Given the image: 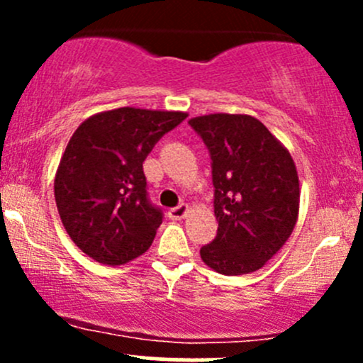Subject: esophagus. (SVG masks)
<instances>
[{
    "label": "esophagus",
    "mask_w": 363,
    "mask_h": 363,
    "mask_svg": "<svg viewBox=\"0 0 363 363\" xmlns=\"http://www.w3.org/2000/svg\"><path fill=\"white\" fill-rule=\"evenodd\" d=\"M188 212H189L188 205L181 203V205H177V207L170 208V211H168V216H170L172 219H182V218H186V214H188Z\"/></svg>",
    "instance_id": "1"
}]
</instances>
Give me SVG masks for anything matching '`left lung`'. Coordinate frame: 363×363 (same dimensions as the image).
<instances>
[{
  "label": "left lung",
  "mask_w": 363,
  "mask_h": 363,
  "mask_svg": "<svg viewBox=\"0 0 363 363\" xmlns=\"http://www.w3.org/2000/svg\"><path fill=\"white\" fill-rule=\"evenodd\" d=\"M212 160L218 235L200 250L223 276L262 269L294 232L298 219V174L290 151L247 113L189 119Z\"/></svg>",
  "instance_id": "1"
}]
</instances>
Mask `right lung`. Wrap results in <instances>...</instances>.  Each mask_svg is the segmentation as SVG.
<instances>
[{"label":"right lung","instance_id":"1","mask_svg":"<svg viewBox=\"0 0 363 363\" xmlns=\"http://www.w3.org/2000/svg\"><path fill=\"white\" fill-rule=\"evenodd\" d=\"M186 112L121 107L87 117L69 138L54 179L69 239L104 265H124L151 247L163 212L147 200L144 160Z\"/></svg>","mask_w":363,"mask_h":363}]
</instances>
